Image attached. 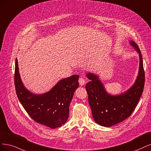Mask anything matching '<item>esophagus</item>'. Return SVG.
Masks as SVG:
<instances>
[{
    "instance_id": "obj_1",
    "label": "esophagus",
    "mask_w": 151,
    "mask_h": 151,
    "mask_svg": "<svg viewBox=\"0 0 151 151\" xmlns=\"http://www.w3.org/2000/svg\"><path fill=\"white\" fill-rule=\"evenodd\" d=\"M78 81H79L80 85H81V86L84 85L85 83V80L84 78H82V77H80V78Z\"/></svg>"
}]
</instances>
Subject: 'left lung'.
I'll list each match as a JSON object with an SVG mask.
<instances>
[{"label": "left lung", "mask_w": 151, "mask_h": 151, "mask_svg": "<svg viewBox=\"0 0 151 151\" xmlns=\"http://www.w3.org/2000/svg\"><path fill=\"white\" fill-rule=\"evenodd\" d=\"M130 44L139 53V70L136 82L126 92L112 96L106 91L97 75L88 73L86 76L90 81L86 85L88 101L94 120L97 124L110 127L125 120L131 116L142 94L145 73L142 57L137 45L133 41Z\"/></svg>", "instance_id": "obj_1"}]
</instances>
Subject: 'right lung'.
Listing matches in <instances>:
<instances>
[{
	"instance_id": "right-lung-1",
	"label": "right lung",
	"mask_w": 151,
	"mask_h": 151,
	"mask_svg": "<svg viewBox=\"0 0 151 151\" xmlns=\"http://www.w3.org/2000/svg\"><path fill=\"white\" fill-rule=\"evenodd\" d=\"M79 76L72 75L60 80L51 90L35 94L24 86L15 60L14 83L17 95L27 113L35 122L52 129L64 124L69 116V106L78 87Z\"/></svg>"
}]
</instances>
